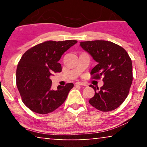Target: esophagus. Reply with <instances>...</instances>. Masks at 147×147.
<instances>
[{
  "label": "esophagus",
  "instance_id": "obj_1",
  "mask_svg": "<svg viewBox=\"0 0 147 147\" xmlns=\"http://www.w3.org/2000/svg\"><path fill=\"white\" fill-rule=\"evenodd\" d=\"M76 85L77 86H86V85L85 84L82 83V82H76Z\"/></svg>",
  "mask_w": 147,
  "mask_h": 147
}]
</instances>
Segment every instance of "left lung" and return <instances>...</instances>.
Instances as JSON below:
<instances>
[{
  "label": "left lung",
  "mask_w": 147,
  "mask_h": 147,
  "mask_svg": "<svg viewBox=\"0 0 147 147\" xmlns=\"http://www.w3.org/2000/svg\"><path fill=\"white\" fill-rule=\"evenodd\" d=\"M80 44L98 62L90 72L92 79L102 78L104 82L100 89L90 86L95 90V95L89 103L102 112L115 110L127 98L132 82L130 56L123 47L110 41L96 40Z\"/></svg>",
  "instance_id": "left-lung-1"
}]
</instances>
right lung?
Segmentation results:
<instances>
[{"mask_svg":"<svg viewBox=\"0 0 147 147\" xmlns=\"http://www.w3.org/2000/svg\"><path fill=\"white\" fill-rule=\"evenodd\" d=\"M76 40L47 41L28 49L22 56L16 72L17 86L24 104L34 112L47 114L65 102L73 83L51 90L49 76L61 71L59 60Z\"/></svg>","mask_w":147,"mask_h":147,"instance_id":"obj_1","label":"right lung"}]
</instances>
